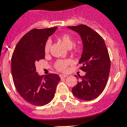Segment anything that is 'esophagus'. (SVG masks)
<instances>
[{
  "label": "esophagus",
  "mask_w": 127,
  "mask_h": 127,
  "mask_svg": "<svg viewBox=\"0 0 127 127\" xmlns=\"http://www.w3.org/2000/svg\"><path fill=\"white\" fill-rule=\"evenodd\" d=\"M59 76H60V78H61V79H62V78H66L67 76H66V75H64V74H60Z\"/></svg>",
  "instance_id": "esophagus-1"
}]
</instances>
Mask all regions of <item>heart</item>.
Instances as JSON below:
<instances>
[{
	"label": "heart",
	"instance_id": "1",
	"mask_svg": "<svg viewBox=\"0 0 127 127\" xmlns=\"http://www.w3.org/2000/svg\"><path fill=\"white\" fill-rule=\"evenodd\" d=\"M59 38L63 42V44L68 48H70L74 45V39L70 34H63L61 35L59 37ZM50 46H51V41H50V40H47L46 43H45V46H44V52L45 53H47L49 52ZM70 63L71 61L69 60V59L58 60L55 63V67L59 71L64 72V71H65L66 70L67 66Z\"/></svg>",
	"mask_w": 127,
	"mask_h": 127
}]
</instances>
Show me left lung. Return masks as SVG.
I'll return each mask as SVG.
<instances>
[{
	"mask_svg": "<svg viewBox=\"0 0 127 127\" xmlns=\"http://www.w3.org/2000/svg\"><path fill=\"white\" fill-rule=\"evenodd\" d=\"M78 32L83 42V52L79 63L85 72L72 89L76 97L91 100L100 95L106 87L110 70V59L104 40L91 28L85 25L68 27ZM76 78H79L76 76Z\"/></svg>",
	"mask_w": 127,
	"mask_h": 127,
	"instance_id": "left-lung-1",
	"label": "left lung"
}]
</instances>
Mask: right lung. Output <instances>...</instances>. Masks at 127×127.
<instances>
[{
  "mask_svg": "<svg viewBox=\"0 0 127 127\" xmlns=\"http://www.w3.org/2000/svg\"><path fill=\"white\" fill-rule=\"evenodd\" d=\"M57 27L33 29L21 38L12 57L13 83L21 97L27 102L42 106L54 98L60 77L49 74L43 78L36 72L35 63L45 58L44 46L48 37Z\"/></svg>",
  "mask_w": 127,
  "mask_h": 127,
  "instance_id": "obj_1",
  "label": "right lung"
}]
</instances>
